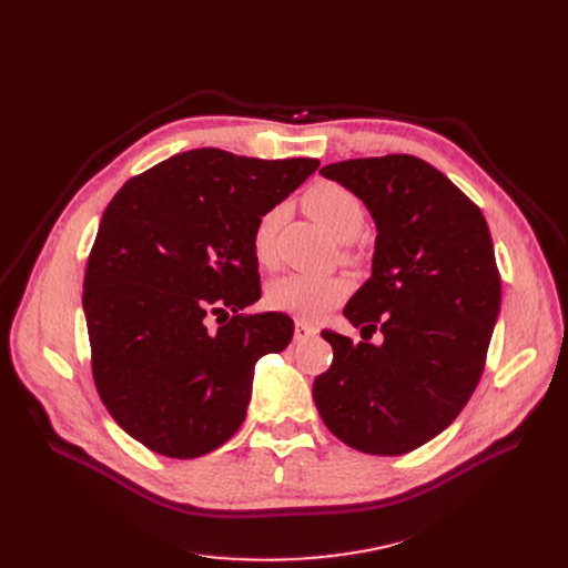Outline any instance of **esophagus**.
<instances>
[{"label": "esophagus", "mask_w": 568, "mask_h": 568, "mask_svg": "<svg viewBox=\"0 0 568 568\" xmlns=\"http://www.w3.org/2000/svg\"><path fill=\"white\" fill-rule=\"evenodd\" d=\"M317 326H313V324H308V322H296V326H294V338L296 341H311V338H315L317 336Z\"/></svg>", "instance_id": "esophagus-1"}]
</instances>
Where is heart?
Wrapping results in <instances>:
<instances>
[{"label":"heart","mask_w":568,"mask_h":568,"mask_svg":"<svg viewBox=\"0 0 568 568\" xmlns=\"http://www.w3.org/2000/svg\"><path fill=\"white\" fill-rule=\"evenodd\" d=\"M304 209L326 232L349 242L364 225V204L349 189L336 182H317L304 193ZM283 221V209L264 212L253 230V251L262 264L274 260V239ZM352 285L345 276L285 274L266 290V302L274 311L300 320H320L347 300Z\"/></svg>","instance_id":"1"}]
</instances>
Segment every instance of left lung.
Returning <instances> with one entry per match:
<instances>
[{"label":"left lung","mask_w":568,"mask_h":568,"mask_svg":"<svg viewBox=\"0 0 568 568\" xmlns=\"http://www.w3.org/2000/svg\"><path fill=\"white\" fill-rule=\"evenodd\" d=\"M375 221L371 278L343 315L379 346L322 332L332 368L313 382L322 422L356 452L403 456L452 426L484 373L501 283L488 223L449 176L392 154L324 165Z\"/></svg>","instance_id":"left-lung-1"}]
</instances>
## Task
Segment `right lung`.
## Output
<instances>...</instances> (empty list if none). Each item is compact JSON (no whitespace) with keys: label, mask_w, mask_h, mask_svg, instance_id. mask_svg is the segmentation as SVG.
Here are the masks:
<instances>
[{"label":"right lung","mask_w":568,"mask_h":568,"mask_svg":"<svg viewBox=\"0 0 568 568\" xmlns=\"http://www.w3.org/2000/svg\"><path fill=\"white\" fill-rule=\"evenodd\" d=\"M202 146L129 179L103 212L82 308L112 419L161 456L197 458L246 419L255 364L290 345L283 313L206 315L260 300L253 230L317 170Z\"/></svg>","instance_id":"right-lung-1"}]
</instances>
